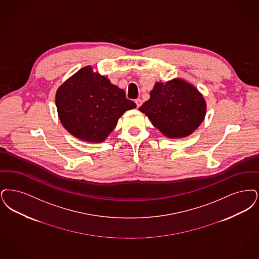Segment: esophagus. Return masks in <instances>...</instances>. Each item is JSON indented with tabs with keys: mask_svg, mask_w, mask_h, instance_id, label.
<instances>
[{
	"mask_svg": "<svg viewBox=\"0 0 259 259\" xmlns=\"http://www.w3.org/2000/svg\"><path fill=\"white\" fill-rule=\"evenodd\" d=\"M135 103H136V106L138 108V107H140L142 105V101L140 99H137V100H135Z\"/></svg>",
	"mask_w": 259,
	"mask_h": 259,
	"instance_id": "obj_1",
	"label": "esophagus"
}]
</instances>
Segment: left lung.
Returning <instances> with one entry per match:
<instances>
[{
  "instance_id": "left-lung-1",
  "label": "left lung",
  "mask_w": 259,
  "mask_h": 259,
  "mask_svg": "<svg viewBox=\"0 0 259 259\" xmlns=\"http://www.w3.org/2000/svg\"><path fill=\"white\" fill-rule=\"evenodd\" d=\"M139 110L165 136L177 138L191 135L202 123L206 103L196 88L175 79L165 84L156 83L150 100Z\"/></svg>"
}]
</instances>
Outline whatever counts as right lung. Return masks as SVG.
<instances>
[{"label":"right lung","mask_w":259,"mask_h":259,"mask_svg":"<svg viewBox=\"0 0 259 259\" xmlns=\"http://www.w3.org/2000/svg\"><path fill=\"white\" fill-rule=\"evenodd\" d=\"M59 118L68 132L79 139L102 142L126 110L136 107L124 90L91 67L81 68L56 94Z\"/></svg>","instance_id":"obj_1"}]
</instances>
